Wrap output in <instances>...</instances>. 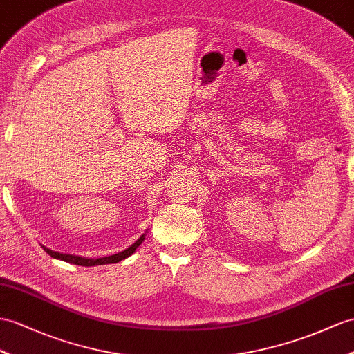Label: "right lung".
Returning a JSON list of instances; mask_svg holds the SVG:
<instances>
[{
	"label": "right lung",
	"mask_w": 354,
	"mask_h": 354,
	"mask_svg": "<svg viewBox=\"0 0 354 354\" xmlns=\"http://www.w3.org/2000/svg\"><path fill=\"white\" fill-rule=\"evenodd\" d=\"M145 239V234H142L140 239L136 240V242L129 246L127 249H124V251L118 252V254H114V255H109V257H102V258H85V257H80V255H71V254H59V252H55V251H50V249H48L46 246H41L43 249H45V252L49 254L53 258H57V260H63V261H67V263H72V264H76V266H85V267H91V266H102V264H112V263H118L124 260V258L131 257L135 251L136 248L140 246Z\"/></svg>",
	"instance_id": "1"
}]
</instances>
